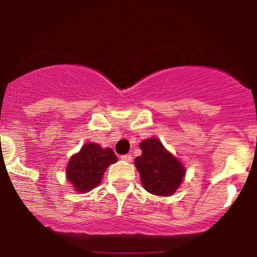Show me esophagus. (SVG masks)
<instances>
[{
    "label": "esophagus",
    "mask_w": 257,
    "mask_h": 257,
    "mask_svg": "<svg viewBox=\"0 0 257 257\" xmlns=\"http://www.w3.org/2000/svg\"><path fill=\"white\" fill-rule=\"evenodd\" d=\"M121 160L125 161V162H132V156L131 155H123V156H121Z\"/></svg>",
    "instance_id": "esophagus-1"
}]
</instances>
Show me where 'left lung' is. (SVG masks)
Listing matches in <instances>:
<instances>
[{"instance_id": "left-lung-1", "label": "left lung", "mask_w": 257, "mask_h": 257, "mask_svg": "<svg viewBox=\"0 0 257 257\" xmlns=\"http://www.w3.org/2000/svg\"><path fill=\"white\" fill-rule=\"evenodd\" d=\"M142 155L135 158L141 184L148 193L169 197L181 187L186 176L183 163L163 146L157 137L146 139L140 144Z\"/></svg>"}]
</instances>
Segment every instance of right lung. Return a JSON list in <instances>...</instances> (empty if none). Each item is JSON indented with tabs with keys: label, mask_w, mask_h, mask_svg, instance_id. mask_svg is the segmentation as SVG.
Masks as SVG:
<instances>
[{
	"label": "right lung",
	"mask_w": 257,
	"mask_h": 257,
	"mask_svg": "<svg viewBox=\"0 0 257 257\" xmlns=\"http://www.w3.org/2000/svg\"><path fill=\"white\" fill-rule=\"evenodd\" d=\"M115 162H117V157L111 148L86 142L78 153L70 157L65 174L75 192L88 193L101 183L105 171Z\"/></svg>",
	"instance_id": "obj_1"
}]
</instances>
